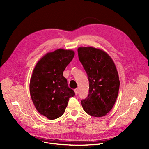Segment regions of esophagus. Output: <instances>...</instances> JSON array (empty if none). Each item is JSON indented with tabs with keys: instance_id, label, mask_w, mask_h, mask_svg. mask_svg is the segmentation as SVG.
Here are the masks:
<instances>
[{
	"instance_id": "1",
	"label": "esophagus",
	"mask_w": 149,
	"mask_h": 149,
	"mask_svg": "<svg viewBox=\"0 0 149 149\" xmlns=\"http://www.w3.org/2000/svg\"><path fill=\"white\" fill-rule=\"evenodd\" d=\"M74 91L75 94H76V96H77V95H78V89L77 88H76V89H75L74 90Z\"/></svg>"
}]
</instances>
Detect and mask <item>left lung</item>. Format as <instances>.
Instances as JSON below:
<instances>
[{
  "instance_id": "1",
  "label": "left lung",
  "mask_w": 149,
  "mask_h": 149,
  "mask_svg": "<svg viewBox=\"0 0 149 149\" xmlns=\"http://www.w3.org/2000/svg\"><path fill=\"white\" fill-rule=\"evenodd\" d=\"M78 57L86 72L89 83L88 97L81 101L84 111L100 118L113 107L119 89V78L111 57L102 49L79 47Z\"/></svg>"
}]
</instances>
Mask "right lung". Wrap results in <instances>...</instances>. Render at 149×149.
<instances>
[{
	"label": "right lung",
	"instance_id": "obj_1",
	"mask_svg": "<svg viewBox=\"0 0 149 149\" xmlns=\"http://www.w3.org/2000/svg\"><path fill=\"white\" fill-rule=\"evenodd\" d=\"M74 56L71 49H58L45 55L33 69L30 81L31 100L39 113L49 120L63 114L70 97L75 94L63 74Z\"/></svg>",
	"mask_w": 149,
	"mask_h": 149
}]
</instances>
